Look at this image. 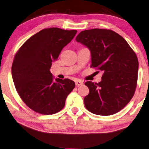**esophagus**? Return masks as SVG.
Here are the masks:
<instances>
[{
  "instance_id": "esophagus-1",
  "label": "esophagus",
  "mask_w": 149,
  "mask_h": 149,
  "mask_svg": "<svg viewBox=\"0 0 149 149\" xmlns=\"http://www.w3.org/2000/svg\"><path fill=\"white\" fill-rule=\"evenodd\" d=\"M83 81H77L76 82H75V85H76L77 86L83 85Z\"/></svg>"
}]
</instances>
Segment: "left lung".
I'll use <instances>...</instances> for the list:
<instances>
[{"instance_id": "obj_1", "label": "left lung", "mask_w": 149, "mask_h": 149, "mask_svg": "<svg viewBox=\"0 0 149 149\" xmlns=\"http://www.w3.org/2000/svg\"><path fill=\"white\" fill-rule=\"evenodd\" d=\"M75 40L90 49V67L103 72L101 82L85 83L90 90L84 98L86 109L101 116L120 111L136 88L139 63L135 52L123 37L107 29L82 31Z\"/></svg>"}]
</instances>
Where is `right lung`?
Masks as SVG:
<instances>
[{
    "label": "right lung",
    "instance_id": "obj_1",
    "mask_svg": "<svg viewBox=\"0 0 149 149\" xmlns=\"http://www.w3.org/2000/svg\"><path fill=\"white\" fill-rule=\"evenodd\" d=\"M77 30L45 28L23 44L15 55L11 73L17 92L30 109L50 115L62 110L74 81L57 78L49 71L52 62L71 41Z\"/></svg>",
    "mask_w": 149,
    "mask_h": 149
}]
</instances>
